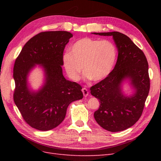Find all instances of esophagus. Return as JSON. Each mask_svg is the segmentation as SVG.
Segmentation results:
<instances>
[{"label":"esophagus","instance_id":"esophagus-1","mask_svg":"<svg viewBox=\"0 0 161 161\" xmlns=\"http://www.w3.org/2000/svg\"><path fill=\"white\" fill-rule=\"evenodd\" d=\"M82 93H83V94H84V97H86V96H88V91L87 90V88H82Z\"/></svg>","mask_w":161,"mask_h":161}]
</instances>
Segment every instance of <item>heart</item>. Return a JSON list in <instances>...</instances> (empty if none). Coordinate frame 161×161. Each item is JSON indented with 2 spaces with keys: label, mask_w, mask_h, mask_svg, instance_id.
<instances>
[{
  "label": "heart",
  "mask_w": 161,
  "mask_h": 161,
  "mask_svg": "<svg viewBox=\"0 0 161 161\" xmlns=\"http://www.w3.org/2000/svg\"><path fill=\"white\" fill-rule=\"evenodd\" d=\"M116 57L117 50L110 41L84 37L72 45L70 53L64 54L62 61L68 76L73 81L80 80L84 68L86 78L98 81L110 74Z\"/></svg>",
  "instance_id": "b5f03b06"
}]
</instances>
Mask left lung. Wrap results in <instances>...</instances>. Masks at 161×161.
Returning a JSON list of instances; mask_svg holds the SVG:
<instances>
[{"label":"left lung","mask_w":161,"mask_h":161,"mask_svg":"<svg viewBox=\"0 0 161 161\" xmlns=\"http://www.w3.org/2000/svg\"><path fill=\"white\" fill-rule=\"evenodd\" d=\"M93 34L112 36L118 51L117 62L110 74L90 88L91 95L100 103L94 118L107 131H121L132 126L142 114L150 88L147 60L144 53L124 34ZM126 78L129 79L135 90L130 97L121 92V84Z\"/></svg>","instance_id":"obj_1"}]
</instances>
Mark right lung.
<instances>
[{
  "label": "right lung",
  "instance_id": "right-lung-1",
  "mask_svg": "<svg viewBox=\"0 0 161 161\" xmlns=\"http://www.w3.org/2000/svg\"><path fill=\"white\" fill-rule=\"evenodd\" d=\"M73 36L66 31L42 32L23 46L14 66V101L24 120L32 128L48 131L59 125L71 102L83 98L80 84L67 80L62 73L65 47ZM36 64H42L45 83L38 92L27 85V75Z\"/></svg>",
  "mask_w": 161,
  "mask_h": 161
}]
</instances>
